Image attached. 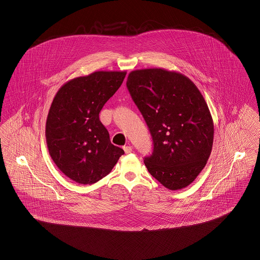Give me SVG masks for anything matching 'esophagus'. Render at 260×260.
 Masks as SVG:
<instances>
[{"mask_svg": "<svg viewBox=\"0 0 260 260\" xmlns=\"http://www.w3.org/2000/svg\"><path fill=\"white\" fill-rule=\"evenodd\" d=\"M123 148H124V153H125V154H129V153H132V152H133V147H132V146H129V145H127V146H124Z\"/></svg>", "mask_w": 260, "mask_h": 260, "instance_id": "esophagus-1", "label": "esophagus"}]
</instances>
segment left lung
I'll return each instance as SVG.
<instances>
[{
  "instance_id": "obj_1",
  "label": "left lung",
  "mask_w": 260,
  "mask_h": 260,
  "mask_svg": "<svg viewBox=\"0 0 260 260\" xmlns=\"http://www.w3.org/2000/svg\"><path fill=\"white\" fill-rule=\"evenodd\" d=\"M126 87L153 139L144 158L150 174L171 190L191 184L205 168L213 122L198 87L184 75L161 68L136 70Z\"/></svg>"
}]
</instances>
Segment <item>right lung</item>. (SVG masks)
<instances>
[{
  "mask_svg": "<svg viewBox=\"0 0 260 260\" xmlns=\"http://www.w3.org/2000/svg\"><path fill=\"white\" fill-rule=\"evenodd\" d=\"M126 72L96 71L64 84L55 94L46 124L50 157L80 184H93L110 173L124 150L113 145L99 120L107 100Z\"/></svg>",
  "mask_w": 260,
  "mask_h": 260,
  "instance_id": "1",
  "label": "right lung"
}]
</instances>
